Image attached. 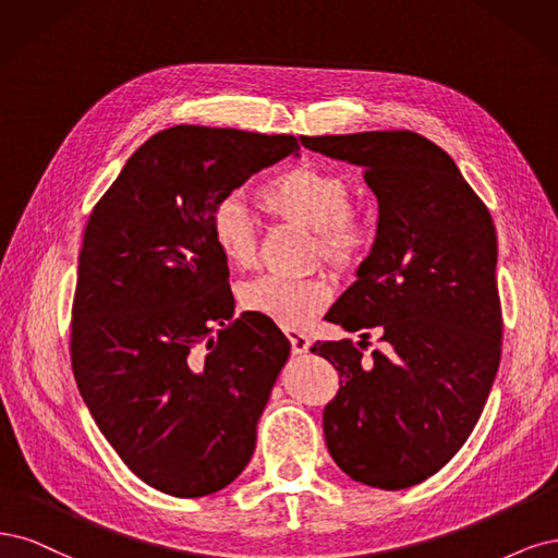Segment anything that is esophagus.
Segmentation results:
<instances>
[{
	"label": "esophagus",
	"instance_id": "34e87169",
	"mask_svg": "<svg viewBox=\"0 0 558 558\" xmlns=\"http://www.w3.org/2000/svg\"><path fill=\"white\" fill-rule=\"evenodd\" d=\"M287 338H290L292 343V352L294 354H305L311 350V338L305 336L303 331H296V329H287Z\"/></svg>",
	"mask_w": 558,
	"mask_h": 558
}]
</instances>
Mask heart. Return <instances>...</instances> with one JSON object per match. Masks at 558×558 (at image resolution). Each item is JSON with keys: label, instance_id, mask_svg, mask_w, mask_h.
Segmentation results:
<instances>
[{"label": "heart", "instance_id": "b5f03b06", "mask_svg": "<svg viewBox=\"0 0 558 558\" xmlns=\"http://www.w3.org/2000/svg\"><path fill=\"white\" fill-rule=\"evenodd\" d=\"M257 199L276 218L315 231V257L333 271H356L375 245V227L350 208L352 190L343 175L315 165H296L280 171L259 187ZM210 239L222 259L247 268L257 255V231L236 196H225L210 210ZM331 292L325 280H287L262 276L243 282L239 301L280 327H301L327 308Z\"/></svg>", "mask_w": 558, "mask_h": 558}]
</instances>
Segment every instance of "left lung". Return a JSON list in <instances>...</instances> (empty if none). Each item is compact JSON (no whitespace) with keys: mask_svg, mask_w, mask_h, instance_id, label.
Here are the masks:
<instances>
[{"mask_svg":"<svg viewBox=\"0 0 558 558\" xmlns=\"http://www.w3.org/2000/svg\"><path fill=\"white\" fill-rule=\"evenodd\" d=\"M364 169L377 196L375 245L327 313L350 338L311 352L340 375L325 438L338 469L397 492L438 473L469 440L500 364L496 229L454 159L415 132L301 136ZM377 332L383 351L359 347Z\"/></svg>","mask_w":558,"mask_h":558,"instance_id":"obj_1","label":"left lung"}]
</instances>
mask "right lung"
<instances>
[{
	"label": "right lung",
	"mask_w": 558,
	"mask_h": 558,
	"mask_svg": "<svg viewBox=\"0 0 558 558\" xmlns=\"http://www.w3.org/2000/svg\"><path fill=\"white\" fill-rule=\"evenodd\" d=\"M287 134L175 124L150 136L89 213L71 311V368L101 434L157 492L199 498L236 480L290 340L233 319L210 210L299 155Z\"/></svg>",
	"instance_id": "1"
}]
</instances>
